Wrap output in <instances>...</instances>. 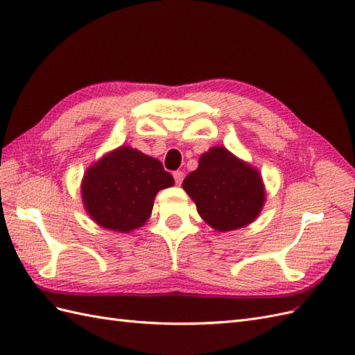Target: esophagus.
<instances>
[{
	"label": "esophagus",
	"instance_id": "1",
	"mask_svg": "<svg viewBox=\"0 0 355 355\" xmlns=\"http://www.w3.org/2000/svg\"><path fill=\"white\" fill-rule=\"evenodd\" d=\"M173 178H175V182L178 185H180L182 184V180H184V178H185V173L184 171H180V170H178V171H175L173 173Z\"/></svg>",
	"mask_w": 355,
	"mask_h": 355
}]
</instances>
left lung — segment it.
I'll return each mask as SVG.
<instances>
[{
	"instance_id": "1",
	"label": "left lung",
	"mask_w": 355,
	"mask_h": 355,
	"mask_svg": "<svg viewBox=\"0 0 355 355\" xmlns=\"http://www.w3.org/2000/svg\"><path fill=\"white\" fill-rule=\"evenodd\" d=\"M196 202L200 216L219 232L252 223L265 204V187L259 170L213 146L200 157L197 170L182 184Z\"/></svg>"
}]
</instances>
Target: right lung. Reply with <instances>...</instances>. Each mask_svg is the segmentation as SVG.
Masks as SVG:
<instances>
[{"instance_id":"obj_1","label":"right lung","mask_w":355,"mask_h":355,"mask_svg":"<svg viewBox=\"0 0 355 355\" xmlns=\"http://www.w3.org/2000/svg\"><path fill=\"white\" fill-rule=\"evenodd\" d=\"M175 179L157 158L120 146L87 168L81 184L85 211L102 228L130 232L149 219L159 189Z\"/></svg>"}]
</instances>
